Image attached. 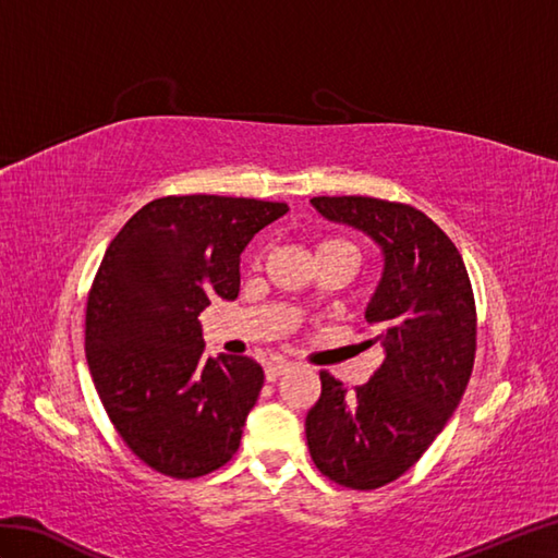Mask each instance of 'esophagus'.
Returning <instances> with one entry per match:
<instances>
[{"instance_id": "34e87169", "label": "esophagus", "mask_w": 558, "mask_h": 558, "mask_svg": "<svg viewBox=\"0 0 558 558\" xmlns=\"http://www.w3.org/2000/svg\"><path fill=\"white\" fill-rule=\"evenodd\" d=\"M290 369H292V362H288V360H276V362H270V364L266 366V378H268V381H276L278 376L288 374Z\"/></svg>"}]
</instances>
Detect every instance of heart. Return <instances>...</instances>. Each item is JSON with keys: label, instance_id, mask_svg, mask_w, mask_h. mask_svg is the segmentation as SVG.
I'll list each match as a JSON object with an SVG mask.
<instances>
[{"label": "heart", "instance_id": "1", "mask_svg": "<svg viewBox=\"0 0 558 558\" xmlns=\"http://www.w3.org/2000/svg\"><path fill=\"white\" fill-rule=\"evenodd\" d=\"M324 252H342V254H348V256L357 260V248H354V244L348 242V240H324V242H318L316 254H324Z\"/></svg>", "mask_w": 558, "mask_h": 558}]
</instances>
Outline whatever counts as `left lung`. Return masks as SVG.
Instances as JSON below:
<instances>
[{"instance_id":"left-lung-1","label":"left lung","mask_w":558,"mask_h":558,"mask_svg":"<svg viewBox=\"0 0 558 558\" xmlns=\"http://www.w3.org/2000/svg\"><path fill=\"white\" fill-rule=\"evenodd\" d=\"M330 222L381 246L384 272L364 318L386 360L348 393L322 372L306 414V444L322 475L350 489H378L422 458L458 408L477 348V312L456 244L422 210L372 196H316Z\"/></svg>"}]
</instances>
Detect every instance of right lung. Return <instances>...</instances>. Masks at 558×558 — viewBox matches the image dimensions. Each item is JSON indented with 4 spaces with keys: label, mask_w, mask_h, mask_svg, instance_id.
Wrapping results in <instances>:
<instances>
[{
    "label": "right lung",
    "mask_w": 558,
    "mask_h": 558,
    "mask_svg": "<svg viewBox=\"0 0 558 558\" xmlns=\"http://www.w3.org/2000/svg\"><path fill=\"white\" fill-rule=\"evenodd\" d=\"M288 204L232 196H165L110 242L86 306L93 384L124 444L160 475L222 468L242 441L264 369L206 357L198 314L240 294V256Z\"/></svg>",
    "instance_id": "add662e5"
}]
</instances>
